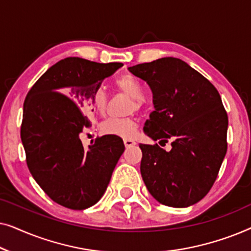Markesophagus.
I'll return each instance as SVG.
<instances>
[{"instance_id": "1", "label": "esophagus", "mask_w": 251, "mask_h": 251, "mask_svg": "<svg viewBox=\"0 0 251 251\" xmlns=\"http://www.w3.org/2000/svg\"><path fill=\"white\" fill-rule=\"evenodd\" d=\"M123 142H125L126 147H131V146H135V145H136V142H135V140H133V139L126 138L125 140H123Z\"/></svg>"}]
</instances>
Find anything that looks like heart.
I'll return each instance as SVG.
<instances>
[{"mask_svg": "<svg viewBox=\"0 0 251 251\" xmlns=\"http://www.w3.org/2000/svg\"><path fill=\"white\" fill-rule=\"evenodd\" d=\"M115 85L122 94L131 98L128 107L129 113L142 108L144 89L135 77L130 76V75H125V76L119 77L116 80ZM91 106L99 114H105L106 108H107V95L105 94L104 90L100 89V90L95 92L91 98ZM137 128H138V125H137V120L133 116H128V118L123 119H108L101 125V131L106 135L128 139L135 136Z\"/></svg>", "mask_w": 251, "mask_h": 251, "instance_id": "heart-1", "label": "heart"}]
</instances>
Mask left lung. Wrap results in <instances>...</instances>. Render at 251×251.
Instances as JSON below:
<instances>
[{"mask_svg": "<svg viewBox=\"0 0 251 251\" xmlns=\"http://www.w3.org/2000/svg\"><path fill=\"white\" fill-rule=\"evenodd\" d=\"M153 94L154 111L145 135L171 150L140 144V174L151 195L168 207L202 200L217 178L227 151L228 119L217 89L185 61L174 57L128 68Z\"/></svg>", "mask_w": 251, "mask_h": 251, "instance_id": "1", "label": "left lung"}]
</instances>
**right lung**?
Returning <instances> with one entry per match:
<instances>
[{
    "label": "right lung",
    "mask_w": 251,
    "mask_h": 251,
    "mask_svg": "<svg viewBox=\"0 0 251 251\" xmlns=\"http://www.w3.org/2000/svg\"><path fill=\"white\" fill-rule=\"evenodd\" d=\"M122 66L65 58L27 94L20 130L27 166L48 197L63 207L83 210L97 203L125 152L120 137L105 135L88 147L80 139L91 126L82 112L92 107L101 82Z\"/></svg>",
    "instance_id": "obj_1"
}]
</instances>
